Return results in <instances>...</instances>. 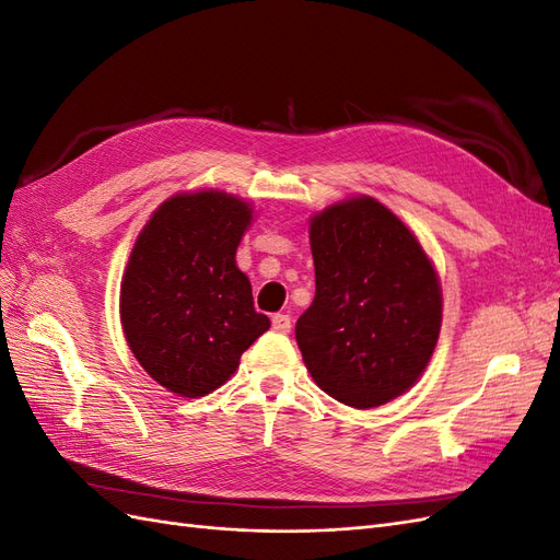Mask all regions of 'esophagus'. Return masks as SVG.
<instances>
[{
	"label": "esophagus",
	"instance_id": "34e87169",
	"mask_svg": "<svg viewBox=\"0 0 560 560\" xmlns=\"http://www.w3.org/2000/svg\"><path fill=\"white\" fill-rule=\"evenodd\" d=\"M270 325H273V329L280 331V334H290L292 331V317L284 315V313H276L273 317H270Z\"/></svg>",
	"mask_w": 560,
	"mask_h": 560
}]
</instances>
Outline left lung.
<instances>
[{"label":"left lung","mask_w":560,"mask_h":560,"mask_svg":"<svg viewBox=\"0 0 560 560\" xmlns=\"http://www.w3.org/2000/svg\"><path fill=\"white\" fill-rule=\"evenodd\" d=\"M315 299L296 322L313 381L352 409L404 395L442 329V284L413 231L354 196L311 219Z\"/></svg>","instance_id":"1"}]
</instances>
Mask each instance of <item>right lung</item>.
<instances>
[{"instance_id": "add662e5", "label": "right lung", "mask_w": 560, "mask_h": 560, "mask_svg": "<svg viewBox=\"0 0 560 560\" xmlns=\"http://www.w3.org/2000/svg\"><path fill=\"white\" fill-rule=\"evenodd\" d=\"M252 206L224 191L177 194L151 214L121 280V327L147 374L179 397L224 385L268 331L235 266Z\"/></svg>"}]
</instances>
